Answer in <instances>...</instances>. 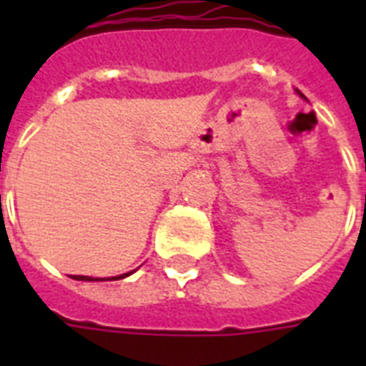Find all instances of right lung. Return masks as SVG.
<instances>
[{
  "mask_svg": "<svg viewBox=\"0 0 366 366\" xmlns=\"http://www.w3.org/2000/svg\"><path fill=\"white\" fill-rule=\"evenodd\" d=\"M132 272L129 273H123V275H119V277H112V279H123L127 277V275H131ZM74 279H77V281H102V279H93V277H87V275H74Z\"/></svg>",
  "mask_w": 366,
  "mask_h": 366,
  "instance_id": "add662e5",
  "label": "right lung"
}]
</instances>
